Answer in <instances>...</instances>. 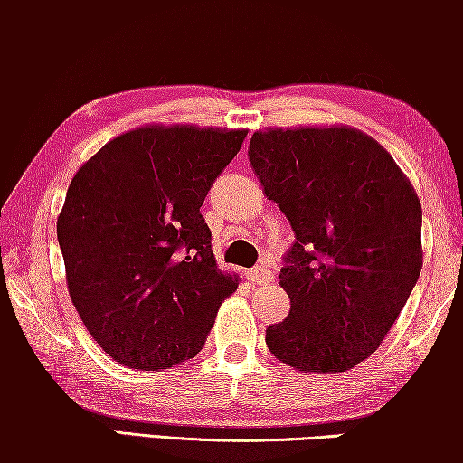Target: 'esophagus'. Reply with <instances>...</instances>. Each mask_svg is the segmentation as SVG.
<instances>
[{
	"instance_id": "esophagus-1",
	"label": "esophagus",
	"mask_w": 463,
	"mask_h": 463,
	"mask_svg": "<svg viewBox=\"0 0 463 463\" xmlns=\"http://www.w3.org/2000/svg\"><path fill=\"white\" fill-rule=\"evenodd\" d=\"M271 278H274L271 276V271L268 268H263V265H257V268L249 269V280L252 284H265V282H269Z\"/></svg>"
}]
</instances>
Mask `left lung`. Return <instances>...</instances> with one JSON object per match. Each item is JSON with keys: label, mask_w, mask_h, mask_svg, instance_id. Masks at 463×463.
Listing matches in <instances>:
<instances>
[{"label": "left lung", "mask_w": 463, "mask_h": 463, "mask_svg": "<svg viewBox=\"0 0 463 463\" xmlns=\"http://www.w3.org/2000/svg\"><path fill=\"white\" fill-rule=\"evenodd\" d=\"M249 160L295 232L278 276L290 312L265 344L297 371H350L377 350L420 278V198L394 157L347 126L259 130Z\"/></svg>", "instance_id": "1"}]
</instances>
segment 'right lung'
<instances>
[{
  "label": "right lung",
  "instance_id": "obj_1",
  "mask_svg": "<svg viewBox=\"0 0 463 463\" xmlns=\"http://www.w3.org/2000/svg\"><path fill=\"white\" fill-rule=\"evenodd\" d=\"M244 137L141 126L75 173L56 223L69 297L119 364L157 371L194 358L238 288L217 268L200 206Z\"/></svg>",
  "mask_w": 463,
  "mask_h": 463
}]
</instances>
